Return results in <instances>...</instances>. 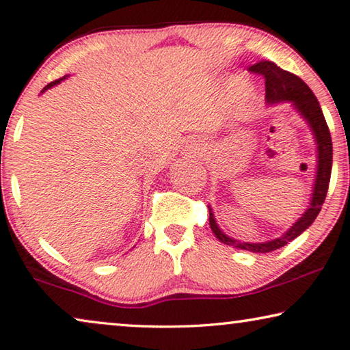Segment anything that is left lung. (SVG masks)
I'll use <instances>...</instances> for the list:
<instances>
[{"mask_svg":"<svg viewBox=\"0 0 350 350\" xmlns=\"http://www.w3.org/2000/svg\"><path fill=\"white\" fill-rule=\"evenodd\" d=\"M254 73L265 76V99L269 105L279 103H291L296 112L302 116L305 123L308 124L312 131L316 148H318V166H316V176L312 191V199L307 210L301 215V218L288 229L284 235L274 238V240L263 241V243H249L235 240L229 235H226L219 226L216 224L215 215L212 207H208L210 212V227H212L215 237L218 238L224 245L234 246L238 249H245L255 254H266L273 252L275 249L284 247L288 243L295 240L299 235L308 229L313 224L316 216L319 215L321 207L325 201L327 190H329V182L332 174V157H334V149H332V137L329 126L325 123L324 113L321 110L318 99L310 90V87L305 82L290 71L282 70L274 62L269 60H260L249 68Z\"/></svg>","mask_w":350,"mask_h":350,"instance_id":"left-lung-1","label":"left lung"}]
</instances>
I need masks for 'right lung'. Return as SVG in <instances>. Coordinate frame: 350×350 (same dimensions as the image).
Instances as JSON below:
<instances>
[{
    "instance_id": "obj_1",
    "label": "right lung",
    "mask_w": 350,
    "mask_h": 350,
    "mask_svg": "<svg viewBox=\"0 0 350 350\" xmlns=\"http://www.w3.org/2000/svg\"><path fill=\"white\" fill-rule=\"evenodd\" d=\"M66 77H68V76H64V77H60V79H57V81H53V82H49V84L45 87V88H43V90H42V93H45L46 90H48V88H51V87H54V85H57V84H60V82H62L64 79H66Z\"/></svg>"
}]
</instances>
